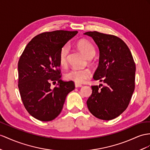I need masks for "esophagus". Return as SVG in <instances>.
<instances>
[{
  "label": "esophagus",
  "instance_id": "1",
  "mask_svg": "<svg viewBox=\"0 0 150 150\" xmlns=\"http://www.w3.org/2000/svg\"><path fill=\"white\" fill-rule=\"evenodd\" d=\"M75 87H82V85H81V84H79V83H75Z\"/></svg>",
  "mask_w": 150,
  "mask_h": 150
}]
</instances>
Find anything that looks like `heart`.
<instances>
[{"label":"heart","mask_w":150,"mask_h":150,"mask_svg":"<svg viewBox=\"0 0 150 150\" xmlns=\"http://www.w3.org/2000/svg\"><path fill=\"white\" fill-rule=\"evenodd\" d=\"M76 46L79 51L87 58H89L94 56L95 49L93 45L89 41L87 40H80L77 42ZM68 52L69 46L68 45H64L60 49L59 53V63L61 66H66L68 61ZM91 75V73L89 69L79 70V69L73 68L65 74L64 78L68 80H71V81L80 84L85 82L87 79L90 77Z\"/></svg>","instance_id":"heart-1"}]
</instances>
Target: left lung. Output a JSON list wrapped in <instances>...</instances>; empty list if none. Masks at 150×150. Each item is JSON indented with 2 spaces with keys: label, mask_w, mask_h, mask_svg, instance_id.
<instances>
[{
  "label": "left lung",
  "mask_w": 150,
  "mask_h": 150,
  "mask_svg": "<svg viewBox=\"0 0 150 150\" xmlns=\"http://www.w3.org/2000/svg\"><path fill=\"white\" fill-rule=\"evenodd\" d=\"M84 35L93 38L99 50V66L93 78L105 83L102 88L91 87L88 109L99 119L112 120L129 104L135 87L136 64L128 46L121 38L96 31Z\"/></svg>",
  "instance_id": "left-lung-1"
}]
</instances>
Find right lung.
<instances>
[{"label":"right lung","mask_w":150,"mask_h":150,"mask_svg":"<svg viewBox=\"0 0 150 150\" xmlns=\"http://www.w3.org/2000/svg\"><path fill=\"white\" fill-rule=\"evenodd\" d=\"M77 31L56 30L33 37L18 61V88L27 112L37 120L56 118L63 109L67 96L75 89L73 81L61 80L59 53ZM58 82L53 90L50 83Z\"/></svg>","instance_id":"1"}]
</instances>
